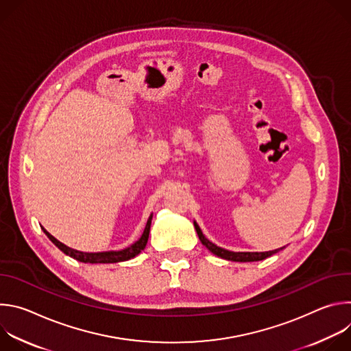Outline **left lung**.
<instances>
[{"label": "left lung", "mask_w": 351, "mask_h": 351, "mask_svg": "<svg viewBox=\"0 0 351 351\" xmlns=\"http://www.w3.org/2000/svg\"><path fill=\"white\" fill-rule=\"evenodd\" d=\"M148 229H149V225H152V217H149L148 219ZM44 233L47 234V237L51 240L61 252H64L66 256L80 261V263H88V264H114V263H121V261H126V260H130V258H134L140 252L137 250V244L126 248V250H122V252H107V253H82V252H77V250H73L65 244H62L61 241H58L53 234H49L44 228H43ZM148 237V232L144 233V237L143 239H147ZM207 240V239H206ZM203 244L210 250V252L215 256L219 257V247H217L215 244H213L210 240L204 241L203 240Z\"/></svg>", "instance_id": "left-lung-1"}]
</instances>
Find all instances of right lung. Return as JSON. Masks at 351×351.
I'll return each mask as SVG.
<instances>
[{
  "label": "right lung",
  "instance_id": "obj_1",
  "mask_svg": "<svg viewBox=\"0 0 351 351\" xmlns=\"http://www.w3.org/2000/svg\"><path fill=\"white\" fill-rule=\"evenodd\" d=\"M144 237V234H143ZM141 237V239H143ZM140 239V241H141ZM274 254V252H267V253H233V252H228V250L221 248L219 250V257L223 260H229V261H237V263H252V261H261L265 260L268 257H271Z\"/></svg>",
  "mask_w": 351,
  "mask_h": 351
}]
</instances>
